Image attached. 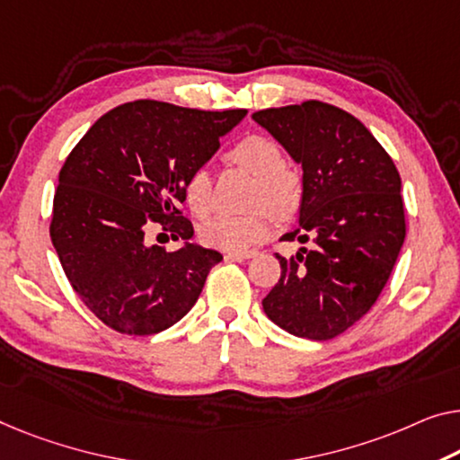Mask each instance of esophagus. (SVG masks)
Listing matches in <instances>:
<instances>
[{"label":"esophagus","instance_id":"esophagus-1","mask_svg":"<svg viewBox=\"0 0 460 460\" xmlns=\"http://www.w3.org/2000/svg\"><path fill=\"white\" fill-rule=\"evenodd\" d=\"M253 256H256V252H253V250H245V252H227V258L239 260V262H242V260L253 258Z\"/></svg>","mask_w":460,"mask_h":460}]
</instances>
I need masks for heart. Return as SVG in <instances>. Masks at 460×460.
I'll return each mask as SVG.
<instances>
[{"mask_svg":"<svg viewBox=\"0 0 460 460\" xmlns=\"http://www.w3.org/2000/svg\"><path fill=\"white\" fill-rule=\"evenodd\" d=\"M227 161L256 175L250 215H221L204 225L202 242L217 250L245 252L262 243L272 233V215L287 221L301 207L304 183L296 169L287 167L280 148L262 136H248L229 148ZM183 198L190 212L198 218L212 210V177L207 169H196L183 183Z\"/></svg>","mask_w":460,"mask_h":460,"instance_id":"1","label":"heart"}]
</instances>
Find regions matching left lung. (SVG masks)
<instances>
[{
	"label": "left lung",
	"instance_id": "1",
	"mask_svg": "<svg viewBox=\"0 0 460 460\" xmlns=\"http://www.w3.org/2000/svg\"><path fill=\"white\" fill-rule=\"evenodd\" d=\"M253 121L304 169L299 225L280 242H312L289 260L262 307L301 339L328 341L372 310L405 242L401 175L363 123L322 101L262 109Z\"/></svg>",
	"mask_w": 460,
	"mask_h": 460
}]
</instances>
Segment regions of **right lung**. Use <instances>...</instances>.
Instances as JSON below:
<instances>
[{
    "mask_svg": "<svg viewBox=\"0 0 460 460\" xmlns=\"http://www.w3.org/2000/svg\"><path fill=\"white\" fill-rule=\"evenodd\" d=\"M245 113L126 102L94 121L67 155L51 242L74 291L102 324L146 337L194 307L223 256L188 242L194 227L180 208L183 183ZM153 224L187 245L175 252L148 246L143 235Z\"/></svg>",
    "mask_w": 460,
    "mask_h": 460,
    "instance_id": "add662e5",
    "label": "right lung"
}]
</instances>
